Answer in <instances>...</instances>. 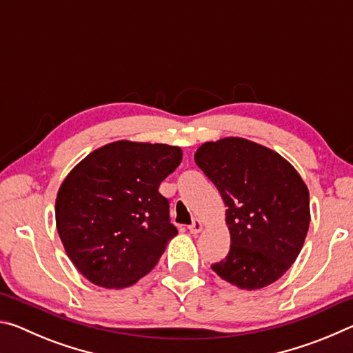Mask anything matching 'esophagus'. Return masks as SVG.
Returning <instances> with one entry per match:
<instances>
[{
    "mask_svg": "<svg viewBox=\"0 0 353 353\" xmlns=\"http://www.w3.org/2000/svg\"><path fill=\"white\" fill-rule=\"evenodd\" d=\"M188 229H190L191 234L196 235V234H199V232H201L202 229H204V223H202L201 219H194L193 224L188 225Z\"/></svg>",
    "mask_w": 353,
    "mask_h": 353,
    "instance_id": "1",
    "label": "esophagus"
}]
</instances>
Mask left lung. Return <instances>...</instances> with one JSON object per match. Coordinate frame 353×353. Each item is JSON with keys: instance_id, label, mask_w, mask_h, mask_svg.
Returning <instances> with one entry per match:
<instances>
[{"instance_id": "left-lung-1", "label": "left lung", "mask_w": 353, "mask_h": 353, "mask_svg": "<svg viewBox=\"0 0 353 353\" xmlns=\"http://www.w3.org/2000/svg\"><path fill=\"white\" fill-rule=\"evenodd\" d=\"M194 160L227 207L230 250L212 270L241 290L274 283L308 232L310 194L301 174L279 152L240 137L204 143Z\"/></svg>"}]
</instances>
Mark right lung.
Wrapping results in <instances>:
<instances>
[{"instance_id": "1", "label": "right lung", "mask_w": 353, "mask_h": 353, "mask_svg": "<svg viewBox=\"0 0 353 353\" xmlns=\"http://www.w3.org/2000/svg\"><path fill=\"white\" fill-rule=\"evenodd\" d=\"M181 162L179 146L118 140L68 172L57 191L56 225L83 277L119 290L157 265L177 235L159 187Z\"/></svg>"}]
</instances>
